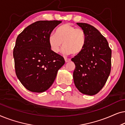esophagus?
<instances>
[{
  "instance_id": "34e87169",
  "label": "esophagus",
  "mask_w": 125,
  "mask_h": 125,
  "mask_svg": "<svg viewBox=\"0 0 125 125\" xmlns=\"http://www.w3.org/2000/svg\"><path fill=\"white\" fill-rule=\"evenodd\" d=\"M65 62H69V61H71V59H67V58H65Z\"/></svg>"
}]
</instances>
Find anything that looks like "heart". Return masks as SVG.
<instances>
[{
    "mask_svg": "<svg viewBox=\"0 0 125 125\" xmlns=\"http://www.w3.org/2000/svg\"><path fill=\"white\" fill-rule=\"evenodd\" d=\"M54 34L51 35L48 39L49 47L54 53H59L62 44L64 47L62 52L65 54L76 55L85 48L86 36L83 29L66 23L58 27Z\"/></svg>",
    "mask_w": 125,
    "mask_h": 125,
    "instance_id": "1",
    "label": "heart"
}]
</instances>
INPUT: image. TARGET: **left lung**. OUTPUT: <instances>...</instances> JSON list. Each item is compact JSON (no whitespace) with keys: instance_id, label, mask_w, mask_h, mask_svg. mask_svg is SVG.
<instances>
[{"instance_id":"left-lung-1","label":"left lung","mask_w":125,"mask_h":125,"mask_svg":"<svg viewBox=\"0 0 125 125\" xmlns=\"http://www.w3.org/2000/svg\"><path fill=\"white\" fill-rule=\"evenodd\" d=\"M77 24L85 31L86 44L83 50L72 59L76 65L73 80L81 93L93 95L102 89L110 74L112 50L95 27L87 23Z\"/></svg>"}]
</instances>
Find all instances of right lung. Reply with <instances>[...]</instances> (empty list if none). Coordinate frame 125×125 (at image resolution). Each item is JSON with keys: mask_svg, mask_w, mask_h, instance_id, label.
Instances as JSON below:
<instances>
[{"mask_svg": "<svg viewBox=\"0 0 125 125\" xmlns=\"http://www.w3.org/2000/svg\"><path fill=\"white\" fill-rule=\"evenodd\" d=\"M61 23L40 20L26 27L16 40L13 55L15 72L22 85L32 92L42 93L51 86L64 59L51 51L48 39Z\"/></svg>", "mask_w": 125, "mask_h": 125, "instance_id": "right-lung-1", "label": "right lung"}]
</instances>
